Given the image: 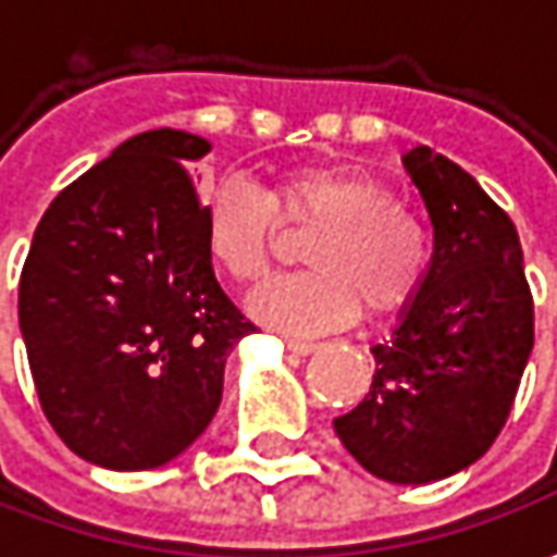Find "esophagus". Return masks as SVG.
Returning a JSON list of instances; mask_svg holds the SVG:
<instances>
[{
	"instance_id": "1",
	"label": "esophagus",
	"mask_w": 557,
	"mask_h": 557,
	"mask_svg": "<svg viewBox=\"0 0 557 557\" xmlns=\"http://www.w3.org/2000/svg\"><path fill=\"white\" fill-rule=\"evenodd\" d=\"M285 347H288L290 354H297V356H310L319 350V344H312V341H297V337H288V341H285Z\"/></svg>"
}]
</instances>
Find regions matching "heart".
<instances>
[{
    "mask_svg": "<svg viewBox=\"0 0 557 557\" xmlns=\"http://www.w3.org/2000/svg\"><path fill=\"white\" fill-rule=\"evenodd\" d=\"M282 223L310 232L304 263L250 297V312L278 332L325 334L416 300L434 269V242L377 176L341 166H297L269 188L225 176L203 191V247L238 285L260 282L275 260Z\"/></svg>",
    "mask_w": 557,
    "mask_h": 557,
    "instance_id": "1",
    "label": "heart"
}]
</instances>
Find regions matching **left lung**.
<instances>
[{
  "mask_svg": "<svg viewBox=\"0 0 557 557\" xmlns=\"http://www.w3.org/2000/svg\"><path fill=\"white\" fill-rule=\"evenodd\" d=\"M403 163L434 223V269L372 347V391L334 431L374 478L431 483L474 465L505 428L533 350V294L518 228L474 176L428 145Z\"/></svg>",
  "mask_w": 557,
  "mask_h": 557,
  "instance_id": "left-lung-1",
  "label": "left lung"
}]
</instances>
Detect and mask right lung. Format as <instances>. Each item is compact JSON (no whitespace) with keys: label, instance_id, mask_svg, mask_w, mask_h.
Returning <instances> with one entry per match:
<instances>
[{"label":"right lung","instance_id":"right-lung-1","mask_svg":"<svg viewBox=\"0 0 557 557\" xmlns=\"http://www.w3.org/2000/svg\"><path fill=\"white\" fill-rule=\"evenodd\" d=\"M183 129L126 139L42 213L17 290L39 406L79 459L148 471L185 453L253 332L213 275Z\"/></svg>","mask_w":557,"mask_h":557}]
</instances>
